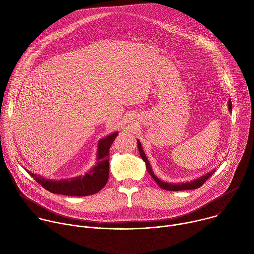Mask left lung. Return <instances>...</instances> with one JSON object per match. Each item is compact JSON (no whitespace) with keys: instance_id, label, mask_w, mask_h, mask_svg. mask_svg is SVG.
I'll return each instance as SVG.
<instances>
[{"instance_id":"obj_1","label":"left lung","mask_w":254,"mask_h":254,"mask_svg":"<svg viewBox=\"0 0 254 254\" xmlns=\"http://www.w3.org/2000/svg\"><path fill=\"white\" fill-rule=\"evenodd\" d=\"M228 110L229 112L231 113L232 112V103H231V99L228 100ZM137 148H138V152H139V155L141 157V159L143 160V162L146 163V167H147V170L149 172V174L152 176V178L156 181L157 184L160 186V188L164 189V190H168V191H184V190H193V189H197L199 187H201L205 182L206 180H208V178H210L215 170H212L211 172H208L206 173L205 175L197 178V179H194L192 181H187V182H183V183H168V182H165V181L159 179L153 172V169L149 163V160L146 156V154L143 153V150L141 148V143L140 141L137 139Z\"/></svg>"}]
</instances>
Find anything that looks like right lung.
<instances>
[{"instance_id":"add662e5","label":"right lung","mask_w":254,"mask_h":254,"mask_svg":"<svg viewBox=\"0 0 254 254\" xmlns=\"http://www.w3.org/2000/svg\"><path fill=\"white\" fill-rule=\"evenodd\" d=\"M118 131L112 132L101 139L97 143L96 165L93 166L84 176H77L64 180H48L41 175L34 174L25 169L34 180L43 188L54 194H61L66 196H89L100 191L108 180L110 174V148L114 142Z\"/></svg>"}]
</instances>
